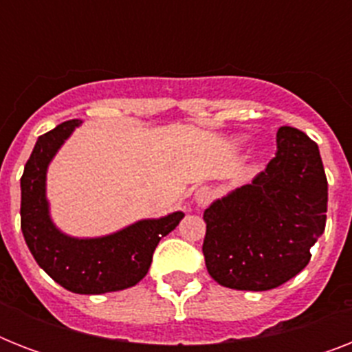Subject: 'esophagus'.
I'll use <instances>...</instances> for the list:
<instances>
[{"label":"esophagus","mask_w":352,"mask_h":352,"mask_svg":"<svg viewBox=\"0 0 352 352\" xmlns=\"http://www.w3.org/2000/svg\"><path fill=\"white\" fill-rule=\"evenodd\" d=\"M210 197H212V192H210L208 188H199L197 192H195V203L199 206H204L210 201Z\"/></svg>","instance_id":"1"}]
</instances>
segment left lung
Returning a JSON list of instances; mask_svg holds the SVG:
<instances>
[{
	"label": "left lung",
	"instance_id": "obj_1",
	"mask_svg": "<svg viewBox=\"0 0 352 352\" xmlns=\"http://www.w3.org/2000/svg\"><path fill=\"white\" fill-rule=\"evenodd\" d=\"M278 153L250 184L204 210L208 274L235 290L276 289L311 261L327 221V177L314 140L296 127L276 135Z\"/></svg>",
	"mask_w": 352,
	"mask_h": 352
}]
</instances>
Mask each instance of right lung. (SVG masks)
<instances>
[{
    "label": "right lung",
    "instance_id": "1",
    "mask_svg": "<svg viewBox=\"0 0 352 352\" xmlns=\"http://www.w3.org/2000/svg\"><path fill=\"white\" fill-rule=\"evenodd\" d=\"M82 120H67L41 135L21 175V232L36 263L63 289L74 294H106L129 289L148 274L153 252L184 217L173 212L142 219L104 235L78 239L52 223L45 197L47 168Z\"/></svg>",
    "mask_w": 352,
    "mask_h": 352
}]
</instances>
